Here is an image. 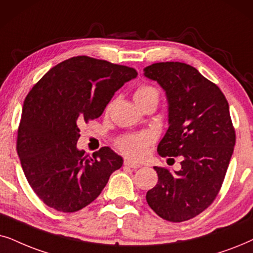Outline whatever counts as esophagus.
Masks as SVG:
<instances>
[{
  "instance_id": "obj_1",
  "label": "esophagus",
  "mask_w": 253,
  "mask_h": 253,
  "mask_svg": "<svg viewBox=\"0 0 253 253\" xmlns=\"http://www.w3.org/2000/svg\"><path fill=\"white\" fill-rule=\"evenodd\" d=\"M124 166L125 167H127V168H130V169H139V168L141 167L140 164H136V163H134V162H132V161H129V160H125V162H124Z\"/></svg>"
}]
</instances>
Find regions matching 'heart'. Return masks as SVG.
Instances as JSON below:
<instances>
[{"label": "heart", "mask_w": 253, "mask_h": 253, "mask_svg": "<svg viewBox=\"0 0 253 253\" xmlns=\"http://www.w3.org/2000/svg\"><path fill=\"white\" fill-rule=\"evenodd\" d=\"M133 98L139 107L150 102L157 104L160 100V91L157 87L150 85V84H141L134 91ZM107 109H110V106ZM151 142H153L151 134L144 132L120 136L116 141V146L125 156L132 158V160H141L147 154L148 147L150 146Z\"/></svg>", "instance_id": "b5f03b06"}]
</instances>
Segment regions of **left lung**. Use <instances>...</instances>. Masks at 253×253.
<instances>
[{"label":"left lung","mask_w":253,"mask_h":253,"mask_svg":"<svg viewBox=\"0 0 253 253\" xmlns=\"http://www.w3.org/2000/svg\"><path fill=\"white\" fill-rule=\"evenodd\" d=\"M166 90L169 129L158 144L162 157H181V169L155 167L158 181L147 192L151 210L164 220H191L211 206L221 190L236 133L228 100L216 84L183 62L144 68Z\"/></svg>","instance_id":"left-lung-1"}]
</instances>
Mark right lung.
<instances>
[{
  "mask_svg": "<svg viewBox=\"0 0 253 253\" xmlns=\"http://www.w3.org/2000/svg\"><path fill=\"white\" fill-rule=\"evenodd\" d=\"M136 76L130 67L80 55L53 67L30 90L16 149L30 186L47 206L82 210L123 166L109 147L90 156L76 143L80 127L100 117L117 90Z\"/></svg>",
  "mask_w": 253,
  "mask_h": 253,
  "instance_id": "add662e5",
  "label": "right lung"
}]
</instances>
